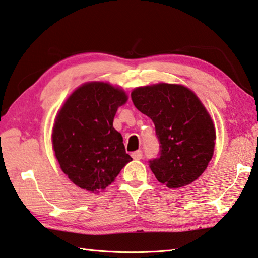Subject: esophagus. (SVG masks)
Listing matches in <instances>:
<instances>
[{"label": "esophagus", "mask_w": 258, "mask_h": 258, "mask_svg": "<svg viewBox=\"0 0 258 258\" xmlns=\"http://www.w3.org/2000/svg\"><path fill=\"white\" fill-rule=\"evenodd\" d=\"M142 157H143V153L141 150H138V151L132 153V158L135 159V160H140V159H142Z\"/></svg>", "instance_id": "obj_1"}]
</instances>
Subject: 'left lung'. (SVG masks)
Wrapping results in <instances>:
<instances>
[{
  "mask_svg": "<svg viewBox=\"0 0 258 258\" xmlns=\"http://www.w3.org/2000/svg\"><path fill=\"white\" fill-rule=\"evenodd\" d=\"M134 106L152 119L160 151L149 166L169 188L190 184L213 156L212 119L193 91L179 84L159 83L133 90Z\"/></svg>",
  "mask_w": 258,
  "mask_h": 258,
  "instance_id": "obj_1",
  "label": "left lung"
}]
</instances>
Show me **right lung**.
<instances>
[{
  "label": "right lung",
  "instance_id": "add662e5",
  "mask_svg": "<svg viewBox=\"0 0 258 258\" xmlns=\"http://www.w3.org/2000/svg\"><path fill=\"white\" fill-rule=\"evenodd\" d=\"M126 100L125 92L109 83H86L69 97L56 117V159L80 188L99 193L132 160L120 133L113 127L116 111Z\"/></svg>",
  "mask_w": 258,
  "mask_h": 258
}]
</instances>
